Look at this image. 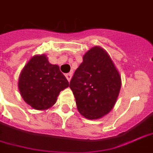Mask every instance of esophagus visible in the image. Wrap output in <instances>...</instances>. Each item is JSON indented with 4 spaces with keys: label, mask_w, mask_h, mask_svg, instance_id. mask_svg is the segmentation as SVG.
Here are the masks:
<instances>
[{
    "label": "esophagus",
    "mask_w": 153,
    "mask_h": 153,
    "mask_svg": "<svg viewBox=\"0 0 153 153\" xmlns=\"http://www.w3.org/2000/svg\"><path fill=\"white\" fill-rule=\"evenodd\" d=\"M65 77H66V79H67V80L70 82L71 79V77H72V73H69V74H65Z\"/></svg>",
    "instance_id": "1"
}]
</instances>
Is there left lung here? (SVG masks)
<instances>
[{
    "instance_id": "8db88e82",
    "label": "left lung",
    "mask_w": 153,
    "mask_h": 153,
    "mask_svg": "<svg viewBox=\"0 0 153 153\" xmlns=\"http://www.w3.org/2000/svg\"><path fill=\"white\" fill-rule=\"evenodd\" d=\"M121 85V76L111 57L99 46L83 55L70 82L78 110L90 120L100 118L111 111Z\"/></svg>"
}]
</instances>
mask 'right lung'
Masks as SVG:
<instances>
[{"label":"right lung","instance_id":"1","mask_svg":"<svg viewBox=\"0 0 153 153\" xmlns=\"http://www.w3.org/2000/svg\"><path fill=\"white\" fill-rule=\"evenodd\" d=\"M68 87L69 82L59 66L49 63L45 54L32 56L19 75V89L22 99L37 110L52 107L61 91Z\"/></svg>","mask_w":153,"mask_h":153}]
</instances>
